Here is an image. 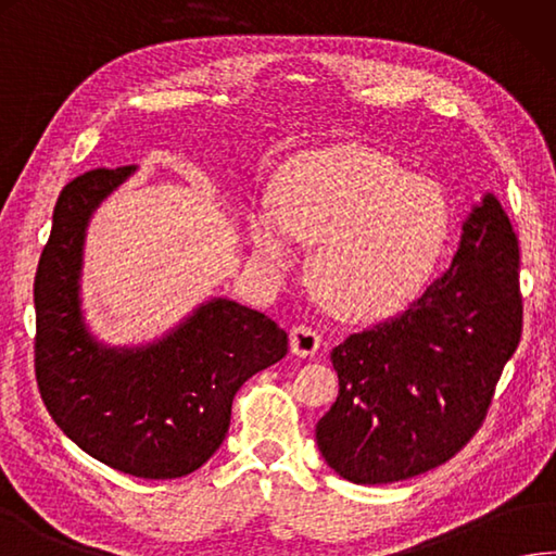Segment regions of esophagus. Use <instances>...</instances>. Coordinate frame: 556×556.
<instances>
[{
    "label": "esophagus",
    "mask_w": 556,
    "mask_h": 556,
    "mask_svg": "<svg viewBox=\"0 0 556 556\" xmlns=\"http://www.w3.org/2000/svg\"><path fill=\"white\" fill-rule=\"evenodd\" d=\"M319 345H321L319 333L312 327H307V324H298V327L290 329V349L295 355L307 358V355H314L319 351Z\"/></svg>",
    "instance_id": "34e87169"
}]
</instances>
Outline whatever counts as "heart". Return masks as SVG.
<instances>
[{"label":"heart","instance_id":"1","mask_svg":"<svg viewBox=\"0 0 556 556\" xmlns=\"http://www.w3.org/2000/svg\"><path fill=\"white\" fill-rule=\"evenodd\" d=\"M450 232L438 188L361 144L300 154L274 201L251 213V242L270 268L295 261L292 237L317 244L312 288L345 319H380L426 286Z\"/></svg>","mask_w":556,"mask_h":556}]
</instances>
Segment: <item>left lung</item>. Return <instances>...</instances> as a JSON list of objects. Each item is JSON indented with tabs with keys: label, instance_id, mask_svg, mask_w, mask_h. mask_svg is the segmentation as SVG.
Returning a JSON list of instances; mask_svg holds the SVG:
<instances>
[{
	"label": "left lung",
	"instance_id": "obj_1",
	"mask_svg": "<svg viewBox=\"0 0 556 556\" xmlns=\"http://www.w3.org/2000/svg\"><path fill=\"white\" fill-rule=\"evenodd\" d=\"M518 237L494 195L465 219L457 254L412 307L331 351L339 396L317 445L353 484H392L447 463L486 418L518 349Z\"/></svg>",
	"mask_w": 556,
	"mask_h": 556
}]
</instances>
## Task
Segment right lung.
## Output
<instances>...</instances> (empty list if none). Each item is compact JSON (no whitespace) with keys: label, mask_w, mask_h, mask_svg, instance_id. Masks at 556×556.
I'll return each instance as SVG.
<instances>
[{"label":"right lung","mask_w":556,"mask_h":556,"mask_svg":"<svg viewBox=\"0 0 556 556\" xmlns=\"http://www.w3.org/2000/svg\"><path fill=\"white\" fill-rule=\"evenodd\" d=\"M132 172L91 169L62 188L34 282L36 382L84 453L132 477L176 479L223 445L237 390L288 353V333L217 298L150 345L109 349L91 337L79 307L84 235Z\"/></svg>","instance_id":"right-lung-1"}]
</instances>
